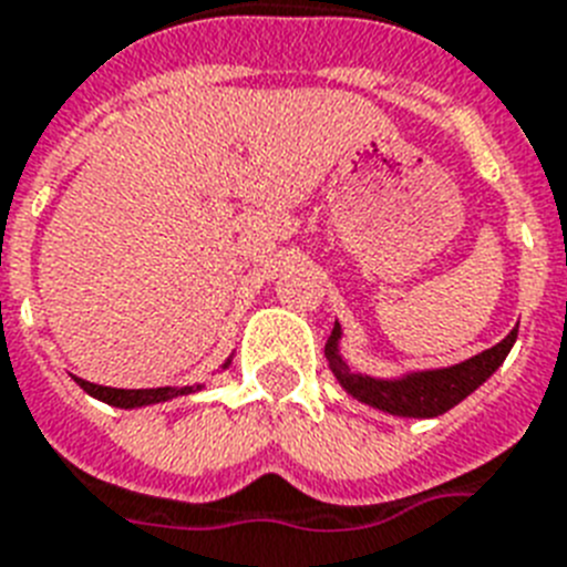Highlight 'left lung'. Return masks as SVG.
I'll return each instance as SVG.
<instances>
[{
  "label": "left lung",
  "mask_w": 567,
  "mask_h": 567,
  "mask_svg": "<svg viewBox=\"0 0 567 567\" xmlns=\"http://www.w3.org/2000/svg\"><path fill=\"white\" fill-rule=\"evenodd\" d=\"M338 338L340 326L334 323L329 340H326V358L331 363V372L338 375V381L349 395H355L358 402L372 404L379 411L395 413V416L431 419L451 411L454 404L463 402L468 393H475L483 381L498 370L504 358L509 355L515 338H518V326L501 343H495L481 355L454 363V367H445V370L413 372V375H404L399 381H379L349 370L338 355Z\"/></svg>",
  "instance_id": "8db88e82"
}]
</instances>
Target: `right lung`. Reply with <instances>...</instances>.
<instances>
[{
    "label": "right lung",
    "instance_id": "obj_1",
    "mask_svg": "<svg viewBox=\"0 0 567 567\" xmlns=\"http://www.w3.org/2000/svg\"><path fill=\"white\" fill-rule=\"evenodd\" d=\"M81 388L90 395L101 399V402L113 404V408H142V404H156V402H168L174 395H186L195 393L200 384L195 388H154V390H118V388H101V384H92V381L75 379Z\"/></svg>",
    "mask_w": 567,
    "mask_h": 567
}]
</instances>
